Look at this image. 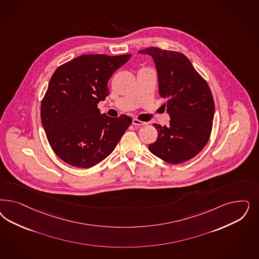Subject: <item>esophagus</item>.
<instances>
[{
    "instance_id": "obj_1",
    "label": "esophagus",
    "mask_w": 259,
    "mask_h": 259,
    "mask_svg": "<svg viewBox=\"0 0 259 259\" xmlns=\"http://www.w3.org/2000/svg\"><path fill=\"white\" fill-rule=\"evenodd\" d=\"M133 124H134V125H146V123L145 122H142V121H140V120H138V119H136V118H134V119H133Z\"/></svg>"
}]
</instances>
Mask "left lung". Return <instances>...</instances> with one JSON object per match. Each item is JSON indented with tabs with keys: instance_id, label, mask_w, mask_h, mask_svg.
Returning <instances> with one entry per match:
<instances>
[{
	"instance_id": "left-lung-1",
	"label": "left lung",
	"mask_w": 259,
	"mask_h": 259,
	"mask_svg": "<svg viewBox=\"0 0 259 259\" xmlns=\"http://www.w3.org/2000/svg\"><path fill=\"white\" fill-rule=\"evenodd\" d=\"M138 53L149 54L158 74L159 95L169 125L153 124L157 140L149 145L152 154L169 164L193 158L209 141L214 115V102L207 82L183 53L150 47Z\"/></svg>"
}]
</instances>
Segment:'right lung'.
I'll use <instances>...</instances> for the list:
<instances>
[{
  "instance_id": "obj_1",
  "label": "right lung",
  "mask_w": 259,
  "mask_h": 259,
  "mask_svg": "<svg viewBox=\"0 0 259 259\" xmlns=\"http://www.w3.org/2000/svg\"><path fill=\"white\" fill-rule=\"evenodd\" d=\"M132 54H87L60 66L41 104V120L51 149L73 167H92L107 158L131 125V117L101 114L108 82Z\"/></svg>"
}]
</instances>
